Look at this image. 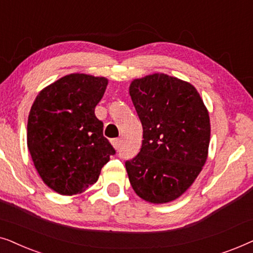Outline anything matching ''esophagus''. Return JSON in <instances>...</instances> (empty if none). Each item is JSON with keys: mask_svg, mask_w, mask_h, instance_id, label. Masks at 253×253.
<instances>
[{"mask_svg": "<svg viewBox=\"0 0 253 253\" xmlns=\"http://www.w3.org/2000/svg\"><path fill=\"white\" fill-rule=\"evenodd\" d=\"M112 144H113V146H114V148H115V150H119V148L121 147V144H122V140L121 139H113L112 140Z\"/></svg>", "mask_w": 253, "mask_h": 253, "instance_id": "1", "label": "esophagus"}]
</instances>
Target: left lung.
I'll use <instances>...</instances> for the list:
<instances>
[{
  "instance_id": "obj_1",
  "label": "left lung",
  "mask_w": 253,
  "mask_h": 253,
  "mask_svg": "<svg viewBox=\"0 0 253 253\" xmlns=\"http://www.w3.org/2000/svg\"><path fill=\"white\" fill-rule=\"evenodd\" d=\"M129 92L144 138L139 153L126 162L130 184L146 202H172L205 165L209 112L191 84L165 74L134 79Z\"/></svg>"
}]
</instances>
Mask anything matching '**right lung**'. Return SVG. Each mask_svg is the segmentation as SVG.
<instances>
[{
	"instance_id": "right-lung-1",
	"label": "right lung",
	"mask_w": 253,
	"mask_h": 253,
	"mask_svg": "<svg viewBox=\"0 0 253 253\" xmlns=\"http://www.w3.org/2000/svg\"><path fill=\"white\" fill-rule=\"evenodd\" d=\"M108 81L85 74L64 76L34 100L27 121V147L44 184L72 196L98 181L116 151L103 137L94 109Z\"/></svg>"
}]
</instances>
